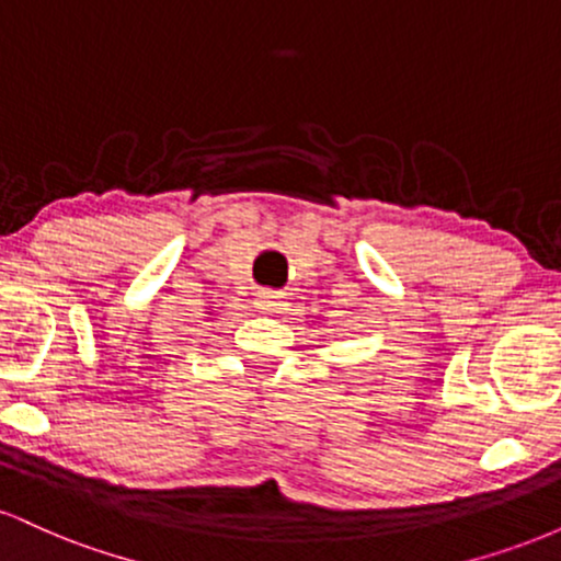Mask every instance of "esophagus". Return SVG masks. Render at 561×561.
<instances>
[{"mask_svg":"<svg viewBox=\"0 0 561 561\" xmlns=\"http://www.w3.org/2000/svg\"><path fill=\"white\" fill-rule=\"evenodd\" d=\"M282 306H285V302H282V295L276 293V289H261V293L255 295V308H261L263 313H276Z\"/></svg>","mask_w":561,"mask_h":561,"instance_id":"1","label":"esophagus"}]
</instances>
